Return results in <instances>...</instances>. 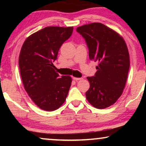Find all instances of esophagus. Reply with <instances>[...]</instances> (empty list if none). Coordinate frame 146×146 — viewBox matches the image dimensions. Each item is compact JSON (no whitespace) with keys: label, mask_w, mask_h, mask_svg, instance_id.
<instances>
[{"label":"esophagus","mask_w":146,"mask_h":146,"mask_svg":"<svg viewBox=\"0 0 146 146\" xmlns=\"http://www.w3.org/2000/svg\"><path fill=\"white\" fill-rule=\"evenodd\" d=\"M73 79L74 80H76V81H78V80H80L82 79V78H76V77H73Z\"/></svg>","instance_id":"1"}]
</instances>
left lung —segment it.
I'll return each mask as SVG.
<instances>
[{
    "instance_id": "8db88e82",
    "label": "left lung",
    "mask_w": 146,
    "mask_h": 146,
    "mask_svg": "<svg viewBox=\"0 0 146 146\" xmlns=\"http://www.w3.org/2000/svg\"><path fill=\"white\" fill-rule=\"evenodd\" d=\"M76 31L84 38L89 57L98 62L94 76L87 77L88 102L104 109L113 105L124 89L129 68V55L125 42L115 31L102 23L79 27Z\"/></svg>"
}]
</instances>
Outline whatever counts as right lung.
Masks as SVG:
<instances>
[{"instance_id":"add662e5","label":"right lung","mask_w":146,"mask_h":146,"mask_svg":"<svg viewBox=\"0 0 146 146\" xmlns=\"http://www.w3.org/2000/svg\"><path fill=\"white\" fill-rule=\"evenodd\" d=\"M72 31L73 27H46L29 36L21 48L19 64L24 87L32 100L43 110L59 108L68 94L72 78H60L53 62Z\"/></svg>"}]
</instances>
